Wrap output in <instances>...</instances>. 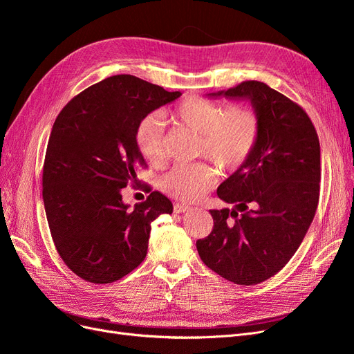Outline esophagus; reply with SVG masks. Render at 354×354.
Instances as JSON below:
<instances>
[{
    "mask_svg": "<svg viewBox=\"0 0 354 354\" xmlns=\"http://www.w3.org/2000/svg\"><path fill=\"white\" fill-rule=\"evenodd\" d=\"M190 211L189 205H185V203H174V212L176 214H181V212H186Z\"/></svg>",
    "mask_w": 354,
    "mask_h": 354,
    "instance_id": "1",
    "label": "esophagus"
}]
</instances>
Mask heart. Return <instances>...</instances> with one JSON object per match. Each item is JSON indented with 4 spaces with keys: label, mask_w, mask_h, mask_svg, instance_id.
Masks as SVG:
<instances>
[{
    "label": "heart",
    "mask_w": 354,
    "mask_h": 354,
    "mask_svg": "<svg viewBox=\"0 0 354 354\" xmlns=\"http://www.w3.org/2000/svg\"><path fill=\"white\" fill-rule=\"evenodd\" d=\"M176 120L201 136L199 155L208 158L220 169L234 171L248 159L259 142L260 124L255 112L243 106L223 111L205 99L190 97L178 104ZM165 122L159 112L146 115L136 130V145L143 158L153 165L164 162ZM216 183V174L207 164L176 165L159 181L168 196L196 202Z\"/></svg>",
    "instance_id": "b5f03b06"
}]
</instances>
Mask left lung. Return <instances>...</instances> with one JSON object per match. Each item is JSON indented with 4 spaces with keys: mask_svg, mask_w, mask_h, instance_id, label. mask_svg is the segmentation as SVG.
<instances>
[{
    "mask_svg": "<svg viewBox=\"0 0 354 354\" xmlns=\"http://www.w3.org/2000/svg\"><path fill=\"white\" fill-rule=\"evenodd\" d=\"M207 97L250 102L260 133L251 156L217 189L234 208L209 211L212 232L196 248L224 279L255 285L291 260L313 221L320 181L317 133L297 103L260 81Z\"/></svg>",
    "mask_w": 354,
    "mask_h": 354,
    "instance_id": "1",
    "label": "left lung"
}]
</instances>
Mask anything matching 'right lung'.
<instances>
[{
	"label": "right lung",
	"mask_w": 354,
	"mask_h": 354,
	"mask_svg": "<svg viewBox=\"0 0 354 354\" xmlns=\"http://www.w3.org/2000/svg\"><path fill=\"white\" fill-rule=\"evenodd\" d=\"M159 85L113 75L73 97L56 118L42 169V199L56 250L91 283H111L147 254L151 223L173 212L159 192L130 208L122 189L145 165L136 145L146 115L177 100Z\"/></svg>",
	"instance_id": "obj_1"
}]
</instances>
